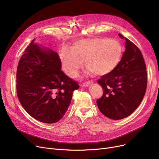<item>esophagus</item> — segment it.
<instances>
[{
	"label": "esophagus",
	"instance_id": "34e87169",
	"mask_svg": "<svg viewBox=\"0 0 159 159\" xmlns=\"http://www.w3.org/2000/svg\"><path fill=\"white\" fill-rule=\"evenodd\" d=\"M93 83V81L92 80H88V81H86V82H83V83H82V87H87V86H88L89 85H90L91 84H92Z\"/></svg>",
	"mask_w": 159,
	"mask_h": 159
}]
</instances>
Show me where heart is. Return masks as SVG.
<instances>
[{
  "label": "heart",
  "mask_w": 159,
  "mask_h": 159,
  "mask_svg": "<svg viewBox=\"0 0 159 159\" xmlns=\"http://www.w3.org/2000/svg\"><path fill=\"white\" fill-rule=\"evenodd\" d=\"M122 56L119 42L107 38L86 39L78 41L73 48H62L61 59L63 69L71 77L77 75L85 58L86 66L97 75L111 73Z\"/></svg>",
  "instance_id": "heart-1"
}]
</instances>
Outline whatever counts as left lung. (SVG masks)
I'll return each mask as SVG.
<instances>
[{"label":"left lung","instance_id":"obj_1","mask_svg":"<svg viewBox=\"0 0 159 159\" xmlns=\"http://www.w3.org/2000/svg\"><path fill=\"white\" fill-rule=\"evenodd\" d=\"M119 36L126 40L121 60L113 71L97 81L103 95L97 104L100 111L113 120L124 119L134 112L147 88L146 66L140 50L127 38Z\"/></svg>","mask_w":159,"mask_h":159}]
</instances>
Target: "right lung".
<instances>
[{
	"mask_svg": "<svg viewBox=\"0 0 159 159\" xmlns=\"http://www.w3.org/2000/svg\"><path fill=\"white\" fill-rule=\"evenodd\" d=\"M33 39L20 58L16 70V94L26 112L47 124L59 121L71 103L79 83L61 70L59 55L42 49Z\"/></svg>",
	"mask_w": 159,
	"mask_h": 159,
	"instance_id": "right-lung-1",
	"label": "right lung"
}]
</instances>
